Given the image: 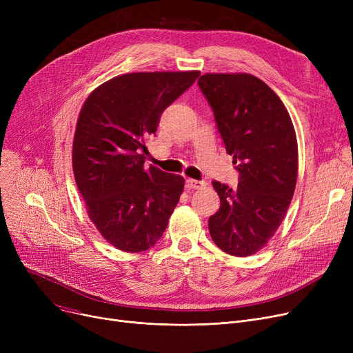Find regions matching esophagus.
I'll return each instance as SVG.
<instances>
[{
  "mask_svg": "<svg viewBox=\"0 0 353 353\" xmlns=\"http://www.w3.org/2000/svg\"><path fill=\"white\" fill-rule=\"evenodd\" d=\"M203 186V181H199V180H193V179H188L186 180V189H199Z\"/></svg>",
  "mask_w": 353,
  "mask_h": 353,
  "instance_id": "34e87169",
  "label": "esophagus"
}]
</instances>
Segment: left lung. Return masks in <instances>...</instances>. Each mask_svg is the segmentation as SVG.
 I'll return each instance as SVG.
<instances>
[{
  "instance_id": "left-lung-1",
  "label": "left lung",
  "mask_w": 353,
  "mask_h": 353,
  "mask_svg": "<svg viewBox=\"0 0 353 353\" xmlns=\"http://www.w3.org/2000/svg\"><path fill=\"white\" fill-rule=\"evenodd\" d=\"M197 84L239 172L236 189L213 181L220 209L209 219V232L228 254L252 256L281 226L294 193V127L279 96L252 74L208 72Z\"/></svg>"
}]
</instances>
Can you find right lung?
<instances>
[{
	"instance_id": "right-lung-1",
	"label": "right lung",
	"mask_w": 353,
	"mask_h": 353,
	"mask_svg": "<svg viewBox=\"0 0 353 353\" xmlns=\"http://www.w3.org/2000/svg\"><path fill=\"white\" fill-rule=\"evenodd\" d=\"M200 71L128 72L84 101L72 143V172L85 210L110 245L127 253L150 249L164 233L184 179L145 167V143L160 116Z\"/></svg>"
}]
</instances>
